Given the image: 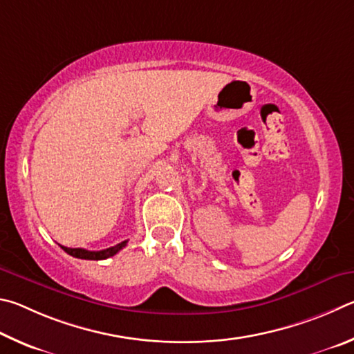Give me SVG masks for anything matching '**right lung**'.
I'll return each mask as SVG.
<instances>
[{"label": "right lung", "mask_w": 354, "mask_h": 354, "mask_svg": "<svg viewBox=\"0 0 354 354\" xmlns=\"http://www.w3.org/2000/svg\"><path fill=\"white\" fill-rule=\"evenodd\" d=\"M126 245H127V241H122V243H120V244L109 247V249H104V250H97V252H91V250H85V249H70V247H64V245H60V247L68 253V255L79 258V259H105V258L116 255V253L121 249H124Z\"/></svg>", "instance_id": "add662e5"}]
</instances>
